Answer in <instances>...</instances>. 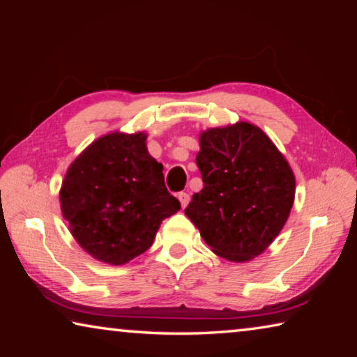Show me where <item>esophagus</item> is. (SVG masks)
<instances>
[{
    "label": "esophagus",
    "instance_id": "34e87169",
    "mask_svg": "<svg viewBox=\"0 0 357 357\" xmlns=\"http://www.w3.org/2000/svg\"><path fill=\"white\" fill-rule=\"evenodd\" d=\"M178 198H179V202H181V206H183V208H185L187 204H189V202H190V195L187 192H179Z\"/></svg>",
    "mask_w": 357,
    "mask_h": 357
}]
</instances>
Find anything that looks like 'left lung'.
I'll list each match as a JSON object with an SVG mask.
<instances>
[{"instance_id":"left-lung-1","label":"left lung","mask_w":357,"mask_h":357,"mask_svg":"<svg viewBox=\"0 0 357 357\" xmlns=\"http://www.w3.org/2000/svg\"><path fill=\"white\" fill-rule=\"evenodd\" d=\"M197 165L204 185L185 215L215 255L250 261L285 225L296 192L293 170L261 129L243 121L203 132Z\"/></svg>"}]
</instances>
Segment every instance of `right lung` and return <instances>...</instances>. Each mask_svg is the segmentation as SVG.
<instances>
[{"label":"right lung","mask_w":357,"mask_h":357,"mask_svg":"<svg viewBox=\"0 0 357 357\" xmlns=\"http://www.w3.org/2000/svg\"><path fill=\"white\" fill-rule=\"evenodd\" d=\"M162 170L143 132H113L89 144L59 190L63 217L82 249L113 266L146 252L162 220L181 209Z\"/></svg>","instance_id":"1"}]
</instances>
